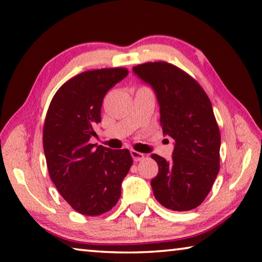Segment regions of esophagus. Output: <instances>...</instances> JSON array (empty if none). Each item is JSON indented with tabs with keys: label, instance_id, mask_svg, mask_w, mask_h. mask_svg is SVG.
Segmentation results:
<instances>
[{
	"label": "esophagus",
	"instance_id": "34e87169",
	"mask_svg": "<svg viewBox=\"0 0 262 262\" xmlns=\"http://www.w3.org/2000/svg\"><path fill=\"white\" fill-rule=\"evenodd\" d=\"M130 155H132V157H133V159H134L135 162H140V161H142V159H144V157H145L144 154L136 151V150H132Z\"/></svg>",
	"mask_w": 262,
	"mask_h": 262
}]
</instances>
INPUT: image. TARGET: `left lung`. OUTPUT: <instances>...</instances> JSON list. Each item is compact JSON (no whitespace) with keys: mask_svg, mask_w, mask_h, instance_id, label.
<instances>
[{"mask_svg":"<svg viewBox=\"0 0 262 262\" xmlns=\"http://www.w3.org/2000/svg\"><path fill=\"white\" fill-rule=\"evenodd\" d=\"M150 84L159 104L161 126L174 140L172 159L158 155L151 180L156 200L167 209L187 211L205 201L220 171L221 134L209 97L195 79L168 62L133 67Z\"/></svg>","mask_w":262,"mask_h":262,"instance_id":"left-lung-1","label":"left lung"}]
</instances>
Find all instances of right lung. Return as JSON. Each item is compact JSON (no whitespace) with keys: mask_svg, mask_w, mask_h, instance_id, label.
<instances>
[{"mask_svg":"<svg viewBox=\"0 0 262 262\" xmlns=\"http://www.w3.org/2000/svg\"><path fill=\"white\" fill-rule=\"evenodd\" d=\"M127 75L126 68L78 74L56 91L47 111L42 144L48 173L61 196L82 215L98 216L117 205L133 164L128 149L90 143L106 92Z\"/></svg>","mask_w":262,"mask_h":262,"instance_id":"obj_1","label":"right lung"}]
</instances>
